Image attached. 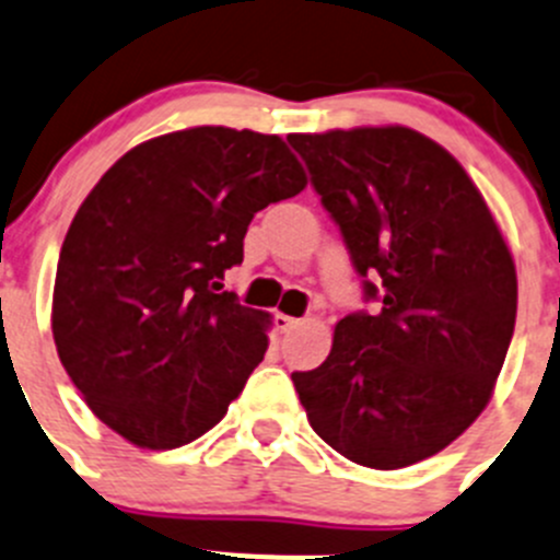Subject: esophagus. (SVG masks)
Listing matches in <instances>:
<instances>
[{
  "label": "esophagus",
  "mask_w": 560,
  "mask_h": 560,
  "mask_svg": "<svg viewBox=\"0 0 560 560\" xmlns=\"http://www.w3.org/2000/svg\"><path fill=\"white\" fill-rule=\"evenodd\" d=\"M275 324H277V329H280V332H291V329L300 327L302 322H300V318H294V316H285V313H277Z\"/></svg>",
  "instance_id": "34e87169"
}]
</instances>
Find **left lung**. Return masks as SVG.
Masks as SVG:
<instances>
[{"label":"left lung","mask_w":560,"mask_h":560,"mask_svg":"<svg viewBox=\"0 0 560 560\" xmlns=\"http://www.w3.org/2000/svg\"><path fill=\"white\" fill-rule=\"evenodd\" d=\"M365 300L318 369L294 371L313 431L398 470L440 454L489 404L514 335L509 244L459 162L404 126L291 135Z\"/></svg>","instance_id":"8db88e82"}]
</instances>
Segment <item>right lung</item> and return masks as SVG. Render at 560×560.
I'll return each mask as SVG.
<instances>
[{"instance_id": "obj_1", "label": "right lung", "mask_w": 560, "mask_h": 560, "mask_svg": "<svg viewBox=\"0 0 560 560\" xmlns=\"http://www.w3.org/2000/svg\"><path fill=\"white\" fill-rule=\"evenodd\" d=\"M277 135L197 126L131 148L60 249L51 332L95 418L151 451L214 429L264 360L266 313L222 291L244 233L305 189Z\"/></svg>"}]
</instances>
